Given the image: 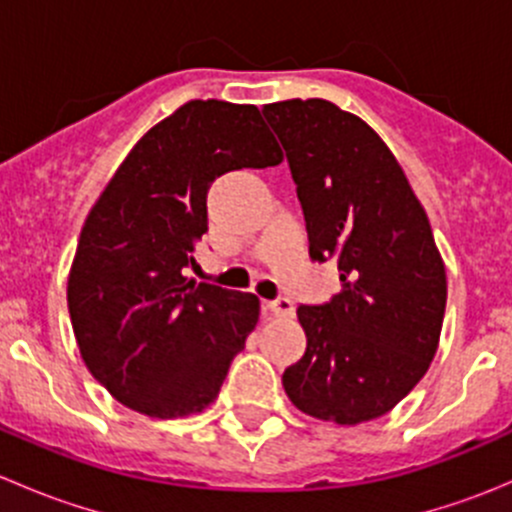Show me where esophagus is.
<instances>
[{
  "label": "esophagus",
  "instance_id": "34e87169",
  "mask_svg": "<svg viewBox=\"0 0 512 512\" xmlns=\"http://www.w3.org/2000/svg\"><path fill=\"white\" fill-rule=\"evenodd\" d=\"M262 307H265V312L275 314V317H289V314L294 312V304H292V299H287V297L265 299V302H262Z\"/></svg>",
  "mask_w": 512,
  "mask_h": 512
}]
</instances>
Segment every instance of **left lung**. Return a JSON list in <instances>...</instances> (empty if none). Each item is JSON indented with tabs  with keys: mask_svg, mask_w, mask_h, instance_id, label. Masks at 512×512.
Returning <instances> with one entry per match:
<instances>
[{
	"mask_svg": "<svg viewBox=\"0 0 512 512\" xmlns=\"http://www.w3.org/2000/svg\"><path fill=\"white\" fill-rule=\"evenodd\" d=\"M287 153L309 255L339 265L342 292L297 309L307 352L282 374L307 416L356 426L389 414L436 356L446 267L426 210L379 133L324 98L262 108Z\"/></svg>",
	"mask_w": 512,
	"mask_h": 512,
	"instance_id": "obj_1",
	"label": "left lung"
}]
</instances>
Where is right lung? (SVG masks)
I'll list each match as a JSON object with an SVG mask.
<instances>
[{
  "mask_svg": "<svg viewBox=\"0 0 512 512\" xmlns=\"http://www.w3.org/2000/svg\"><path fill=\"white\" fill-rule=\"evenodd\" d=\"M280 163L257 106L195 98L156 123L98 195L66 299L86 369L123 406L178 418L215 401L260 299L183 270L208 232L210 183Z\"/></svg>",
  "mask_w": 512,
  "mask_h": 512,
  "instance_id": "right-lung-1",
  "label": "right lung"
}]
</instances>
